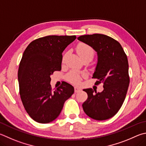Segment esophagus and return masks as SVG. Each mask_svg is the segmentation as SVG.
<instances>
[{
	"mask_svg": "<svg viewBox=\"0 0 146 146\" xmlns=\"http://www.w3.org/2000/svg\"><path fill=\"white\" fill-rule=\"evenodd\" d=\"M81 91V89L78 87H75V92H79Z\"/></svg>",
	"mask_w": 146,
	"mask_h": 146,
	"instance_id": "1",
	"label": "esophagus"
}]
</instances>
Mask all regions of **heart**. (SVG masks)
<instances>
[{
	"mask_svg": "<svg viewBox=\"0 0 146 146\" xmlns=\"http://www.w3.org/2000/svg\"><path fill=\"white\" fill-rule=\"evenodd\" d=\"M76 52L82 59L84 58H89L92 59L94 55V50L89 44L84 43H80L76 46ZM68 80L73 83H78L80 80V75L75 71H71L67 76Z\"/></svg>",
	"mask_w": 146,
	"mask_h": 146,
	"instance_id": "heart-1",
	"label": "heart"
}]
</instances>
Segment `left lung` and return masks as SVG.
<instances>
[{"mask_svg":"<svg viewBox=\"0 0 146 146\" xmlns=\"http://www.w3.org/2000/svg\"><path fill=\"white\" fill-rule=\"evenodd\" d=\"M79 41L89 44L97 52L98 62L92 78L96 84H103V91L89 88L87 100L82 104L86 114L95 120L103 121L114 116L126 98L129 77L128 61L123 47L117 41L101 34L84 35Z\"/></svg>","mask_w":146,"mask_h":146,"instance_id":"left-lung-1","label":"left lung"}]
</instances>
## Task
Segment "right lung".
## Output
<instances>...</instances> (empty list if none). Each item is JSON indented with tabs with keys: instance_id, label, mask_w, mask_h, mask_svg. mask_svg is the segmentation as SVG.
Masks as SVG:
<instances>
[{
	"instance_id": "right-lung-1",
	"label": "right lung",
	"mask_w": 146,
	"mask_h": 146,
	"mask_svg": "<svg viewBox=\"0 0 146 146\" xmlns=\"http://www.w3.org/2000/svg\"><path fill=\"white\" fill-rule=\"evenodd\" d=\"M76 38L47 36L32 41L23 52L18 72L20 98L26 112L38 123L55 120L74 93V87L65 82L53 91L50 76L61 70L62 52Z\"/></svg>"
}]
</instances>
